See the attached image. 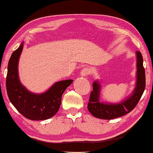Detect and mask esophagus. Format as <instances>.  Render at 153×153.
Returning <instances> with one entry per match:
<instances>
[{"mask_svg":"<svg viewBox=\"0 0 153 153\" xmlns=\"http://www.w3.org/2000/svg\"><path fill=\"white\" fill-rule=\"evenodd\" d=\"M91 69H90L89 67H85V68H84L82 70V71H81V76H83V77H85V76H88V75H89L90 74H91Z\"/></svg>","mask_w":153,"mask_h":153,"instance_id":"obj_1","label":"esophagus"}]
</instances>
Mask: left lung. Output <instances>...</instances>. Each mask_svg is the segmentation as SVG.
Wrapping results in <instances>:
<instances>
[{
	"label": "left lung",
	"mask_w": 153,
	"mask_h": 153,
	"mask_svg": "<svg viewBox=\"0 0 153 153\" xmlns=\"http://www.w3.org/2000/svg\"><path fill=\"white\" fill-rule=\"evenodd\" d=\"M136 54L137 69L136 88L132 95L126 101L117 104L100 103L99 101L100 85L97 82H94L88 103V110L94 117L105 120L114 119L127 114L137 105L146 87V76L143 66L142 55L139 51H137Z\"/></svg>",
	"instance_id": "left-lung-1"
}]
</instances>
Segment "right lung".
Masks as SVG:
<instances>
[{"label":"right lung","mask_w":153,"mask_h":153,"mask_svg":"<svg viewBox=\"0 0 153 153\" xmlns=\"http://www.w3.org/2000/svg\"><path fill=\"white\" fill-rule=\"evenodd\" d=\"M23 48L22 43L12 53L6 77L7 95L11 103L24 117L33 120H46L54 116L61 104L62 95L73 80L57 82L47 92L33 94L20 84L18 74V60Z\"/></svg>","instance_id":"obj_1"}]
</instances>
